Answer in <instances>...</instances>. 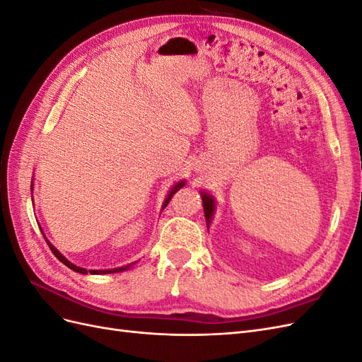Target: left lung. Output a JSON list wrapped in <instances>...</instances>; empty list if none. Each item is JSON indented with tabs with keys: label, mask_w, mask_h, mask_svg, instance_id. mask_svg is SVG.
I'll return each instance as SVG.
<instances>
[{
	"label": "left lung",
	"mask_w": 362,
	"mask_h": 362,
	"mask_svg": "<svg viewBox=\"0 0 362 362\" xmlns=\"http://www.w3.org/2000/svg\"><path fill=\"white\" fill-rule=\"evenodd\" d=\"M201 196H202V206H204L206 226H210L214 210H216V201H214L213 196L210 193H206V192H201Z\"/></svg>",
	"instance_id": "1"
}]
</instances>
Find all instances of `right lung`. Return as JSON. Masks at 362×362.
Segmentation results:
<instances>
[{
    "instance_id": "add662e5",
    "label": "right lung",
    "mask_w": 362,
    "mask_h": 362,
    "mask_svg": "<svg viewBox=\"0 0 362 362\" xmlns=\"http://www.w3.org/2000/svg\"><path fill=\"white\" fill-rule=\"evenodd\" d=\"M185 185V180H181L180 182H177L173 185V187L170 189V192L168 193V196H166V199H164V202H163V206H161V210H164V208H166V205L169 204V201L172 199V196L177 193L180 189H182ZM31 192H33V184H31ZM42 231V229H40ZM42 234H43V231H42ZM43 237H45V234H43ZM45 240H47V243H48V246H49V249L52 250V254L57 257V259L59 261H62L64 266L66 267H69L71 270H74V272H76V273H83V275H87V273H90V275H105V273H117V272H124V270H128L131 266L133 264H136L137 261H134V262H131V264H127V266H122V267H116V269H107V270H87V269H83V267H78V266H75V264H72V262L69 261V259H66V257H63L60 252L54 247L49 242H48V238L45 237Z\"/></svg>"
}]
</instances>
